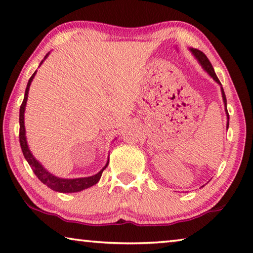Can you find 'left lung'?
<instances>
[{"label": "left lung", "instance_id": "1", "mask_svg": "<svg viewBox=\"0 0 253 253\" xmlns=\"http://www.w3.org/2000/svg\"><path fill=\"white\" fill-rule=\"evenodd\" d=\"M192 51L194 53V56H195L197 58V60L200 61L201 65L203 66V68H204L206 72H208L210 74V76L213 77V80L215 82H217L218 84L221 85V82L220 80H218L216 74H215L214 72V68L212 64H211V61L209 60V58L205 56L204 52H202L201 50H198V49H192ZM222 97H223V101H224V104L226 106V97H225V93H224V89L222 88ZM226 114H227V119H230V115H229V112H227V109H226ZM227 127H229V121H227Z\"/></svg>", "mask_w": 253, "mask_h": 253}]
</instances>
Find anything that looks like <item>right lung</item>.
<instances>
[{"label": "right lung", "mask_w": 253, "mask_h": 253, "mask_svg": "<svg viewBox=\"0 0 253 253\" xmlns=\"http://www.w3.org/2000/svg\"><path fill=\"white\" fill-rule=\"evenodd\" d=\"M47 57V56H45ZM42 63V61H41ZM36 75V72L32 74V76L30 77V80L28 82L27 88H26V94H24V98L21 106H20V115H19V121H20V132H19V139H20V146H21L22 152L24 158L27 159L28 164L30 165L31 169L35 172V175L39 178V180L42 181V183L48 186L49 188H51L52 190H56V192H60V193H76V192H81L83 189H86L88 187H92L93 185H95L99 180L101 178L103 170L106 168V166L102 169L101 171L97 172L96 175L90 176V177H85V178H76V179H63V178H58L56 176H53L52 173L48 172L45 169L41 166L38 161H37L35 158H33L32 154L29 150L28 144H27V140H26V130H24V107H26V103L28 99V93H29V87H30V84L33 80V77Z\"/></svg>", "instance_id": "right-lung-1"}]
</instances>
